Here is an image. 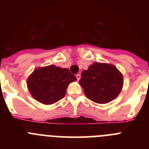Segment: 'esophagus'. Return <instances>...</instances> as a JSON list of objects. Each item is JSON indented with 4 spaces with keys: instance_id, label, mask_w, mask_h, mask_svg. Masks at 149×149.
<instances>
[{
    "instance_id": "esophagus-1",
    "label": "esophagus",
    "mask_w": 149,
    "mask_h": 149,
    "mask_svg": "<svg viewBox=\"0 0 149 149\" xmlns=\"http://www.w3.org/2000/svg\"><path fill=\"white\" fill-rule=\"evenodd\" d=\"M76 77H77V81H79V80L81 79V74H76Z\"/></svg>"
}]
</instances>
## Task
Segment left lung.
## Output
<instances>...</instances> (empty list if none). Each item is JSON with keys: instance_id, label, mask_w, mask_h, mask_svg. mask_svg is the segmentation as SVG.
I'll return each mask as SVG.
<instances>
[{"instance_id": "obj_1", "label": "left lung", "mask_w": 149, "mask_h": 149, "mask_svg": "<svg viewBox=\"0 0 149 149\" xmlns=\"http://www.w3.org/2000/svg\"><path fill=\"white\" fill-rule=\"evenodd\" d=\"M79 84L86 96L97 104H107L119 95L123 86V75L116 66L94 63L81 73Z\"/></svg>"}]
</instances>
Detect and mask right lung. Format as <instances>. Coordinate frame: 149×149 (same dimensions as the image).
<instances>
[{
	"mask_svg": "<svg viewBox=\"0 0 149 149\" xmlns=\"http://www.w3.org/2000/svg\"><path fill=\"white\" fill-rule=\"evenodd\" d=\"M76 80L68 68L51 65L36 68L27 78V88L36 101L52 104L65 95L68 84Z\"/></svg>",
	"mask_w": 149,
	"mask_h": 149,
	"instance_id": "right-lung-1",
	"label": "right lung"
}]
</instances>
